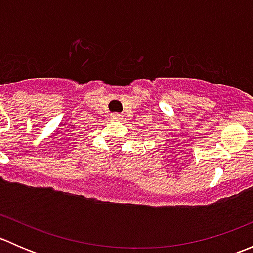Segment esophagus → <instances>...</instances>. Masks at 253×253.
I'll use <instances>...</instances> for the list:
<instances>
[{
	"label": "esophagus",
	"instance_id": "esophagus-1",
	"mask_svg": "<svg viewBox=\"0 0 253 253\" xmlns=\"http://www.w3.org/2000/svg\"><path fill=\"white\" fill-rule=\"evenodd\" d=\"M111 119L112 120H120V119H122V115L121 114H111Z\"/></svg>",
	"mask_w": 253,
	"mask_h": 253
}]
</instances>
